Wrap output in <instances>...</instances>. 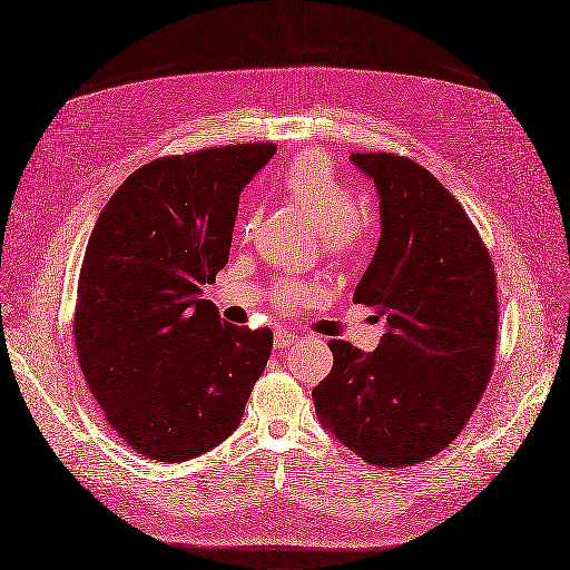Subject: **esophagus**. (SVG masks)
Returning <instances> with one entry per match:
<instances>
[{
  "label": "esophagus",
  "mask_w": 570,
  "mask_h": 570,
  "mask_svg": "<svg viewBox=\"0 0 570 570\" xmlns=\"http://www.w3.org/2000/svg\"><path fill=\"white\" fill-rule=\"evenodd\" d=\"M296 341H299V336H296V334L289 332V330H276V334H274V345H276L278 350L289 347V345L296 343Z\"/></svg>",
  "instance_id": "1"
}]
</instances>
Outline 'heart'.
Listing matches in <instances>:
<instances>
[{
    "instance_id": "heart-1",
    "label": "heart",
    "mask_w": 570,
    "mask_h": 570,
    "mask_svg": "<svg viewBox=\"0 0 570 570\" xmlns=\"http://www.w3.org/2000/svg\"><path fill=\"white\" fill-rule=\"evenodd\" d=\"M283 193L296 206H302L322 234V246L334 259H347L357 253L364 238V223L355 210V195L336 176L332 159L320 150H304L296 155L283 171ZM257 213H250L240 223L243 236H250L257 225ZM313 294L306 283H285L278 289L283 306L304 304Z\"/></svg>"
}]
</instances>
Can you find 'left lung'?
<instances>
[{"label": "left lung", "mask_w": 570, "mask_h": 570, "mask_svg": "<svg viewBox=\"0 0 570 570\" xmlns=\"http://www.w3.org/2000/svg\"><path fill=\"white\" fill-rule=\"evenodd\" d=\"M381 199V240L352 302L387 332L373 352L330 341L334 366L313 390L320 424L364 462L413 466L462 431L490 383L497 274L462 208L433 174L392 153H352Z\"/></svg>", "instance_id": "8db88e82"}]
</instances>
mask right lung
<instances>
[{
	"label": "right lung",
	"instance_id": "1",
	"mask_svg": "<svg viewBox=\"0 0 570 570\" xmlns=\"http://www.w3.org/2000/svg\"><path fill=\"white\" fill-rule=\"evenodd\" d=\"M240 144L159 157L108 199L78 278V364L104 417L148 459L185 462L240 424L274 334L202 299L227 264L238 195L274 157Z\"/></svg>",
	"mask_w": 570,
	"mask_h": 570
}]
</instances>
